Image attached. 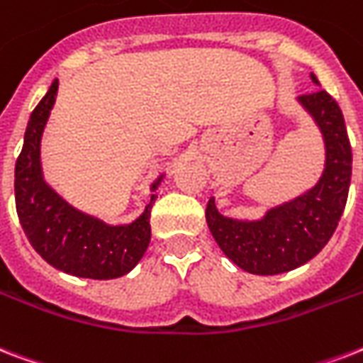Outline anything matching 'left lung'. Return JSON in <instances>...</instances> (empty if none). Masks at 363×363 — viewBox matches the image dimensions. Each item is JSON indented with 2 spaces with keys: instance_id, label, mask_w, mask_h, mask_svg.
<instances>
[{
  "instance_id": "1",
  "label": "left lung",
  "mask_w": 363,
  "mask_h": 363,
  "mask_svg": "<svg viewBox=\"0 0 363 363\" xmlns=\"http://www.w3.org/2000/svg\"><path fill=\"white\" fill-rule=\"evenodd\" d=\"M314 85L320 82L311 74ZM297 102L322 133L325 162L314 186L270 207L259 218L218 213L209 198L206 220L215 242L236 267L249 274L274 276L303 267L325 247L345 211L352 177V150L339 104L323 89Z\"/></svg>"
}]
</instances>
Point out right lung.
Returning a JSON list of instances; mask_svg holds the SVG:
<instances>
[{
	"label": "right lung",
	"instance_id": "obj_1",
	"mask_svg": "<svg viewBox=\"0 0 363 363\" xmlns=\"http://www.w3.org/2000/svg\"><path fill=\"white\" fill-rule=\"evenodd\" d=\"M57 93L59 79L28 121L15 165L16 213L32 247L57 270L91 280L121 278L137 267L150 243V211L165 173L152 182L148 206L131 223L110 225L72 206L45 181L41 167V138Z\"/></svg>",
	"mask_w": 363,
	"mask_h": 363
}]
</instances>
